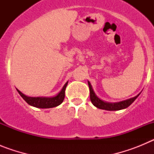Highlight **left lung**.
Returning a JSON list of instances; mask_svg holds the SVG:
<instances>
[{
	"mask_svg": "<svg viewBox=\"0 0 154 154\" xmlns=\"http://www.w3.org/2000/svg\"><path fill=\"white\" fill-rule=\"evenodd\" d=\"M88 84H89V91H90V99L91 102H92V104L95 106L96 107L99 109H105V110H109V111H115V110H120L123 109L127 108L128 106H130V105L135 101V99H137L139 96V95H137L135 97L131 98V99H129L127 100H124V101L119 102V103H106V102L103 101L101 99H99L97 96H96V94L94 92L93 89L92 88V85H91L90 82H88Z\"/></svg>",
	"mask_w": 154,
	"mask_h": 154,
	"instance_id": "8db88e82",
	"label": "left lung"
}]
</instances>
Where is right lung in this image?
<instances>
[{"instance_id": "obj_1", "label": "right lung", "mask_w": 154, "mask_h": 154, "mask_svg": "<svg viewBox=\"0 0 154 154\" xmlns=\"http://www.w3.org/2000/svg\"><path fill=\"white\" fill-rule=\"evenodd\" d=\"M68 85V82L65 84L61 92L57 95L51 98H46V97H29L22 93L21 92L17 89L20 96L24 99V101L26 102L28 104L31 105L32 106L37 107V108L42 109H48L52 108V107L58 106L61 103L63 102L65 99V88Z\"/></svg>"}]
</instances>
